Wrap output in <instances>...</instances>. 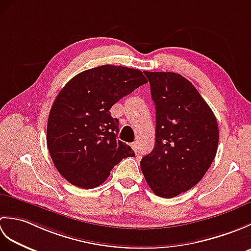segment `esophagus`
I'll return each mask as SVG.
<instances>
[{
  "label": "esophagus",
  "mask_w": 251,
  "mask_h": 251,
  "mask_svg": "<svg viewBox=\"0 0 251 251\" xmlns=\"http://www.w3.org/2000/svg\"><path fill=\"white\" fill-rule=\"evenodd\" d=\"M130 146H131V148H132V150H134L135 152L138 151V143H137V142H132Z\"/></svg>",
  "instance_id": "34e87169"
}]
</instances>
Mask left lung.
I'll list each match as a JSON object with an SVG mask.
<instances>
[{"mask_svg":"<svg viewBox=\"0 0 251 251\" xmlns=\"http://www.w3.org/2000/svg\"><path fill=\"white\" fill-rule=\"evenodd\" d=\"M155 104V146L140 166L154 194L172 199L200 182L219 142L217 119L197 89L174 72L143 71Z\"/></svg>","mask_w":251,"mask_h":251,"instance_id":"obj_1","label":"left lung"}]
</instances>
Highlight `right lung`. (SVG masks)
<instances>
[{
	"instance_id": "add662e5",
	"label": "right lung",
	"mask_w": 251,
	"mask_h": 251,
	"mask_svg": "<svg viewBox=\"0 0 251 251\" xmlns=\"http://www.w3.org/2000/svg\"><path fill=\"white\" fill-rule=\"evenodd\" d=\"M146 83L138 69L104 65L78 73L57 95L47 121V148L71 184L94 189L123 158L135 156L117 139L119 120L110 109Z\"/></svg>"
}]
</instances>
